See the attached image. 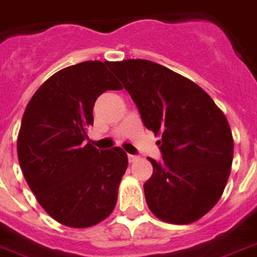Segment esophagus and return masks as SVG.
Segmentation results:
<instances>
[{
  "mask_svg": "<svg viewBox=\"0 0 257 257\" xmlns=\"http://www.w3.org/2000/svg\"><path fill=\"white\" fill-rule=\"evenodd\" d=\"M137 159H139V157H137V155H132V154L128 155V161L131 162V163L136 162V161H137Z\"/></svg>",
  "mask_w": 257,
  "mask_h": 257,
  "instance_id": "34e87169",
  "label": "esophagus"
}]
</instances>
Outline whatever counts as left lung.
Returning a JSON list of instances; mask_svg holds the SVG:
<instances>
[{"instance_id": "obj_1", "label": "left lung", "mask_w": 257, "mask_h": 257, "mask_svg": "<svg viewBox=\"0 0 257 257\" xmlns=\"http://www.w3.org/2000/svg\"><path fill=\"white\" fill-rule=\"evenodd\" d=\"M139 107L163 161L148 158L149 209L161 221L188 225L210 212L230 176L234 140L225 113L191 79L149 60L109 62Z\"/></svg>"}]
</instances>
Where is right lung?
I'll return each mask as SVG.
<instances>
[{
	"mask_svg": "<svg viewBox=\"0 0 257 257\" xmlns=\"http://www.w3.org/2000/svg\"><path fill=\"white\" fill-rule=\"evenodd\" d=\"M108 68L109 61H85L51 75L30 99L18 133L19 166L30 189L69 227H91L111 214L128 167L121 148L103 152L83 142L98 96L122 88Z\"/></svg>",
	"mask_w": 257,
	"mask_h": 257,
	"instance_id": "obj_1",
	"label": "right lung"
}]
</instances>
